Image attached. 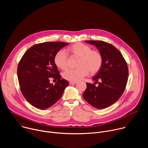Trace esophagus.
<instances>
[{
	"instance_id": "obj_1",
	"label": "esophagus",
	"mask_w": 148,
	"mask_h": 148,
	"mask_svg": "<svg viewBox=\"0 0 148 148\" xmlns=\"http://www.w3.org/2000/svg\"><path fill=\"white\" fill-rule=\"evenodd\" d=\"M69 84H70V85H75V84H77V82H69Z\"/></svg>"
}]
</instances>
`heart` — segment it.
Instances as JSON below:
<instances>
[{
    "label": "heart",
    "mask_w": 148,
    "mask_h": 148,
    "mask_svg": "<svg viewBox=\"0 0 148 148\" xmlns=\"http://www.w3.org/2000/svg\"><path fill=\"white\" fill-rule=\"evenodd\" d=\"M71 58H77V69H68L62 73V77L65 79L76 82L87 75L90 72L94 75L101 69L103 58L101 53L97 50H92L90 46L81 43H77L69 47L66 52L58 51L54 56V62L57 67L65 70L69 64V58L66 53Z\"/></svg>",
    "instance_id": "obj_1"
}]
</instances>
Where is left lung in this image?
<instances>
[{
  "mask_svg": "<svg viewBox=\"0 0 148 148\" xmlns=\"http://www.w3.org/2000/svg\"><path fill=\"white\" fill-rule=\"evenodd\" d=\"M95 46L102 56V66L92 77L94 84L87 83L83 98L94 107L103 109L116 102L122 95L128 81L127 64L120 51L102 41L87 40ZM98 83L96 87L95 84Z\"/></svg>",
  "mask_w": 148,
  "mask_h": 148,
  "instance_id": "1",
  "label": "left lung"
}]
</instances>
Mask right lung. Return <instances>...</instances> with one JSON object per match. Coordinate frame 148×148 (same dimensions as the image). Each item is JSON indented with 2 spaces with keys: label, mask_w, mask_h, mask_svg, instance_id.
<instances>
[{
  "label": "right lung",
  "mask_w": 148,
  "mask_h": 148,
  "mask_svg": "<svg viewBox=\"0 0 148 148\" xmlns=\"http://www.w3.org/2000/svg\"><path fill=\"white\" fill-rule=\"evenodd\" d=\"M68 45L60 41L37 44L29 49L21 58L17 67L20 90L33 107L40 110L50 108L69 86L67 80L61 78L54 62L55 54ZM51 77L58 79L55 85L49 83Z\"/></svg>",
  "instance_id": "1"
}]
</instances>
